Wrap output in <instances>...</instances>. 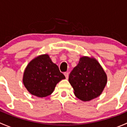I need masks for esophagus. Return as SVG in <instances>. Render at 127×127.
I'll return each instance as SVG.
<instances>
[{
	"label": "esophagus",
	"mask_w": 127,
	"mask_h": 127,
	"mask_svg": "<svg viewBox=\"0 0 127 127\" xmlns=\"http://www.w3.org/2000/svg\"><path fill=\"white\" fill-rule=\"evenodd\" d=\"M64 75H65V77H66V79H68V77H69V73L68 72H64Z\"/></svg>",
	"instance_id": "34e87169"
}]
</instances>
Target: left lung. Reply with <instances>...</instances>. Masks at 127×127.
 Returning a JSON list of instances; mask_svg holds the SVG:
<instances>
[{
    "instance_id": "left-lung-1",
    "label": "left lung",
    "mask_w": 127,
    "mask_h": 127,
    "mask_svg": "<svg viewBox=\"0 0 127 127\" xmlns=\"http://www.w3.org/2000/svg\"><path fill=\"white\" fill-rule=\"evenodd\" d=\"M75 96L88 101L99 96L107 84V75L94 58L83 56L69 76Z\"/></svg>"
}]
</instances>
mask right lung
<instances>
[{
  "label": "right lung",
  "mask_w": 127,
  "mask_h": 127,
  "mask_svg": "<svg viewBox=\"0 0 127 127\" xmlns=\"http://www.w3.org/2000/svg\"><path fill=\"white\" fill-rule=\"evenodd\" d=\"M64 79L58 66L45 54L30 61L24 71L23 82L31 94L43 98L52 94L56 84Z\"/></svg>",
  "instance_id": "obj_1"
}]
</instances>
